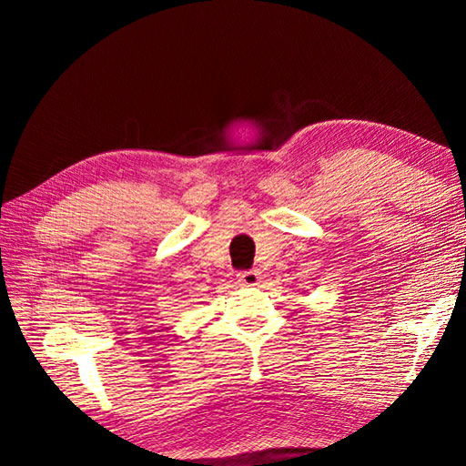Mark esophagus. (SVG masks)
<instances>
[{
    "label": "esophagus",
    "mask_w": 466,
    "mask_h": 466,
    "mask_svg": "<svg viewBox=\"0 0 466 466\" xmlns=\"http://www.w3.org/2000/svg\"><path fill=\"white\" fill-rule=\"evenodd\" d=\"M237 279H238V284L247 286V288L258 286V281H260V270H245V272H241V274H237Z\"/></svg>",
    "instance_id": "esophagus-1"
}]
</instances>
